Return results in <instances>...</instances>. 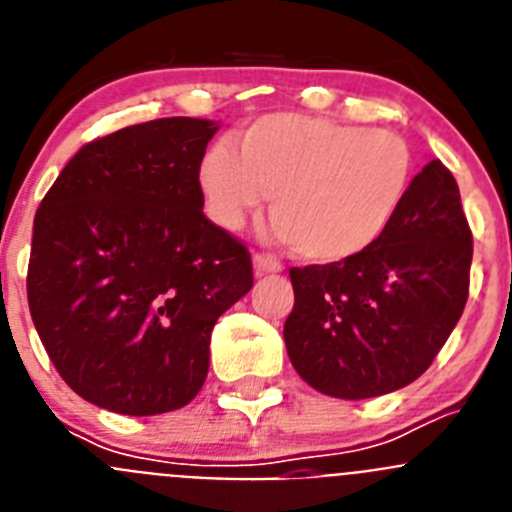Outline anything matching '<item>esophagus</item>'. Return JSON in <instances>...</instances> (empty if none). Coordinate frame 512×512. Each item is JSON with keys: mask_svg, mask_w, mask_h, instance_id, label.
I'll list each match as a JSON object with an SVG mask.
<instances>
[{"mask_svg": "<svg viewBox=\"0 0 512 512\" xmlns=\"http://www.w3.org/2000/svg\"><path fill=\"white\" fill-rule=\"evenodd\" d=\"M253 269H256V274H279L282 264L269 253H253Z\"/></svg>", "mask_w": 512, "mask_h": 512, "instance_id": "obj_1", "label": "esophagus"}]
</instances>
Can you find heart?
<instances>
[{
	"mask_svg": "<svg viewBox=\"0 0 512 512\" xmlns=\"http://www.w3.org/2000/svg\"><path fill=\"white\" fill-rule=\"evenodd\" d=\"M207 148L200 189L217 225L238 230L269 194L274 233L310 264L372 251L408 200L415 158L395 130L274 112Z\"/></svg>",
	"mask_w": 512,
	"mask_h": 512,
	"instance_id": "1",
	"label": "heart"
}]
</instances>
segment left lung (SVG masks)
I'll return each instance as SVG.
<instances>
[{"label":"left lung","instance_id":"1","mask_svg":"<svg viewBox=\"0 0 512 512\" xmlns=\"http://www.w3.org/2000/svg\"><path fill=\"white\" fill-rule=\"evenodd\" d=\"M469 269L472 228L454 174L436 158L372 251L289 269V361L310 387L341 400L400 390L433 364L459 323Z\"/></svg>","mask_w":512,"mask_h":512}]
</instances>
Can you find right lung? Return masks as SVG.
<instances>
[{
  "label": "right lung",
  "mask_w": 512,
  "mask_h": 512,
  "mask_svg": "<svg viewBox=\"0 0 512 512\" xmlns=\"http://www.w3.org/2000/svg\"><path fill=\"white\" fill-rule=\"evenodd\" d=\"M210 120L161 117L81 146L40 202L27 305L63 382L122 415L184 408L217 318L253 287L246 243L202 212Z\"/></svg>",
  "instance_id": "1"
}]
</instances>
